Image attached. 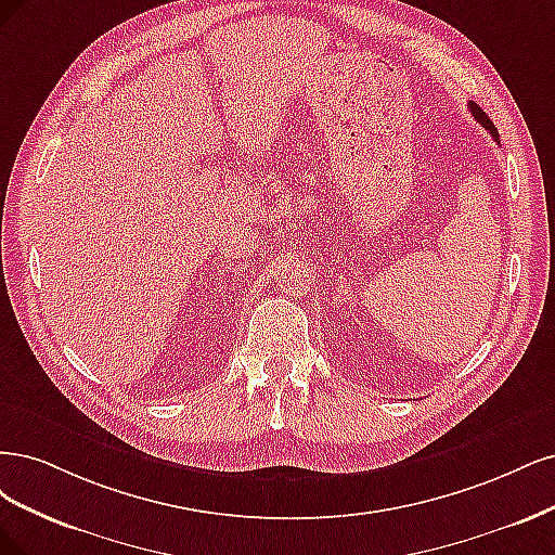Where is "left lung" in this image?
Listing matches in <instances>:
<instances>
[{
  "label": "left lung",
  "mask_w": 555,
  "mask_h": 555,
  "mask_svg": "<svg viewBox=\"0 0 555 555\" xmlns=\"http://www.w3.org/2000/svg\"><path fill=\"white\" fill-rule=\"evenodd\" d=\"M468 105H470V115H473V117H475V119L481 124V127H485V129H487V131H489V133H491L495 140H498V129L493 127V121L489 119V115H487L485 111H481L479 105H477V103H473V101H470Z\"/></svg>",
  "instance_id": "obj_1"
}]
</instances>
